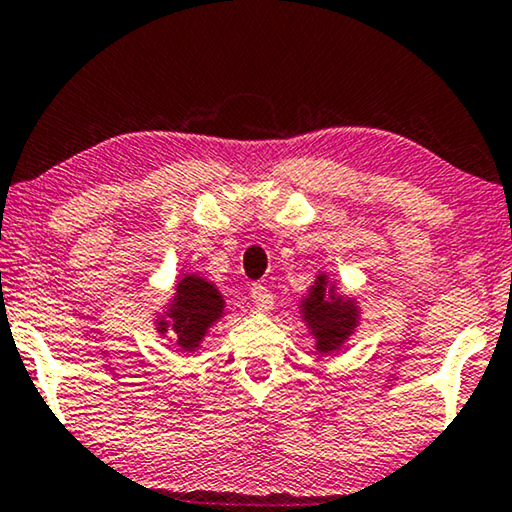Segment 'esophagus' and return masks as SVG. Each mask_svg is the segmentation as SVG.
<instances>
[{
	"instance_id": "obj_1",
	"label": "esophagus",
	"mask_w": 512,
	"mask_h": 512,
	"mask_svg": "<svg viewBox=\"0 0 512 512\" xmlns=\"http://www.w3.org/2000/svg\"><path fill=\"white\" fill-rule=\"evenodd\" d=\"M250 298H253V305L257 307L259 312H269L271 307H273V303H275L271 289L264 287V285H253V287H250Z\"/></svg>"
}]
</instances>
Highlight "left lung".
I'll list each match as a JSON object with an SVG mask.
<instances>
[{
    "instance_id": "1",
    "label": "left lung",
    "mask_w": 512,
    "mask_h": 512,
    "mask_svg": "<svg viewBox=\"0 0 512 512\" xmlns=\"http://www.w3.org/2000/svg\"><path fill=\"white\" fill-rule=\"evenodd\" d=\"M300 307H303V319L312 330L319 353L337 351L358 326V307L353 300L337 298L335 287H328L326 275L316 278Z\"/></svg>"
}]
</instances>
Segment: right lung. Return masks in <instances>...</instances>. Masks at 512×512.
<instances>
[{
    "label": "right lung",
    "mask_w": 512,
    "mask_h": 512,
    "mask_svg": "<svg viewBox=\"0 0 512 512\" xmlns=\"http://www.w3.org/2000/svg\"><path fill=\"white\" fill-rule=\"evenodd\" d=\"M225 300L218 289L198 275H184L177 282L173 303H170L166 318L159 321V332L173 330L177 346L184 351H196L205 337L207 328L223 316Z\"/></svg>",
    "instance_id": "right-lung-1"
}]
</instances>
